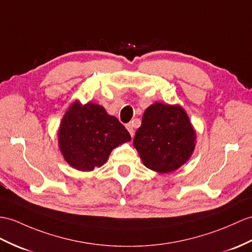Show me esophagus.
<instances>
[{"mask_svg":"<svg viewBox=\"0 0 252 252\" xmlns=\"http://www.w3.org/2000/svg\"><path fill=\"white\" fill-rule=\"evenodd\" d=\"M126 128H127V130L129 131V133L131 134V137H133V134H134V128H133V125L131 124V123H129V124H127V125H126Z\"/></svg>","mask_w":252,"mask_h":252,"instance_id":"34e87169","label":"esophagus"}]
</instances>
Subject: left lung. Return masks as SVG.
I'll return each mask as SVG.
<instances>
[{
    "instance_id": "8db88e82",
    "label": "left lung",
    "mask_w": 252,
    "mask_h": 252,
    "mask_svg": "<svg viewBox=\"0 0 252 252\" xmlns=\"http://www.w3.org/2000/svg\"><path fill=\"white\" fill-rule=\"evenodd\" d=\"M195 138L191 123L181 106L155 102L145 110L133 146L146 168L170 173L192 155Z\"/></svg>"
}]
</instances>
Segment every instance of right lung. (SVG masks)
<instances>
[{
	"instance_id": "1",
	"label": "right lung",
	"mask_w": 252,
	"mask_h": 252,
	"mask_svg": "<svg viewBox=\"0 0 252 252\" xmlns=\"http://www.w3.org/2000/svg\"><path fill=\"white\" fill-rule=\"evenodd\" d=\"M59 147L67 163L93 171L107 161L113 149L131 140L120 121L97 103H71L61 122Z\"/></svg>"
}]
</instances>
